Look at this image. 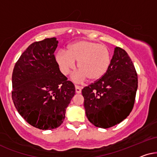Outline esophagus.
<instances>
[{
	"instance_id": "1",
	"label": "esophagus",
	"mask_w": 157,
	"mask_h": 157,
	"mask_svg": "<svg viewBox=\"0 0 157 157\" xmlns=\"http://www.w3.org/2000/svg\"><path fill=\"white\" fill-rule=\"evenodd\" d=\"M82 92V87L78 85H75V93L77 94H80Z\"/></svg>"
}]
</instances>
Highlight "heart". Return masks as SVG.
<instances>
[{"label": "heart", "instance_id": "b5f03b06", "mask_svg": "<svg viewBox=\"0 0 157 157\" xmlns=\"http://www.w3.org/2000/svg\"><path fill=\"white\" fill-rule=\"evenodd\" d=\"M59 70L64 75L75 67V62L80 70L73 77L75 81H83L88 77L95 81L103 77L111 63V54L105 45L91 41H78L68 46L67 51L60 50L55 57Z\"/></svg>", "mask_w": 157, "mask_h": 157}]
</instances>
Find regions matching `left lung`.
Listing matches in <instances>:
<instances>
[{"label": "left lung", "instance_id": "obj_1", "mask_svg": "<svg viewBox=\"0 0 157 157\" xmlns=\"http://www.w3.org/2000/svg\"><path fill=\"white\" fill-rule=\"evenodd\" d=\"M137 87L138 77L131 58L124 49L115 47L106 74L82 90L87 119L102 128L120 124L133 109Z\"/></svg>", "mask_w": 157, "mask_h": 157}]
</instances>
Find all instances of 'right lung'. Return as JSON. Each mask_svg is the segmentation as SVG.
I'll return each instance as SVG.
<instances>
[{
    "instance_id": "add662e5",
    "label": "right lung",
    "mask_w": 157,
    "mask_h": 157,
    "mask_svg": "<svg viewBox=\"0 0 157 157\" xmlns=\"http://www.w3.org/2000/svg\"><path fill=\"white\" fill-rule=\"evenodd\" d=\"M57 38L36 41L25 50L13 68L12 99L28 124L41 130L58 128L75 94L74 85L60 72L54 53Z\"/></svg>"
}]
</instances>
